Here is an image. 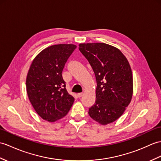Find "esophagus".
<instances>
[{
	"label": "esophagus",
	"mask_w": 161,
	"mask_h": 161,
	"mask_svg": "<svg viewBox=\"0 0 161 161\" xmlns=\"http://www.w3.org/2000/svg\"><path fill=\"white\" fill-rule=\"evenodd\" d=\"M82 95H83V93H78V94L77 95V96L78 97H79V98H80L81 97H82Z\"/></svg>",
	"instance_id": "obj_1"
}]
</instances>
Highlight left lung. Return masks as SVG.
Masks as SVG:
<instances>
[{
    "label": "left lung",
    "mask_w": 161,
    "mask_h": 161,
    "mask_svg": "<svg viewBox=\"0 0 161 161\" xmlns=\"http://www.w3.org/2000/svg\"><path fill=\"white\" fill-rule=\"evenodd\" d=\"M79 50L91 64L97 84L90 117L102 125L113 123L132 97L133 77L128 59L120 50L105 43L80 44Z\"/></svg>",
    "instance_id": "8db88e82"
}]
</instances>
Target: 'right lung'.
<instances>
[{
  "label": "right lung",
  "instance_id": "right-lung-1",
  "mask_svg": "<svg viewBox=\"0 0 161 161\" xmlns=\"http://www.w3.org/2000/svg\"><path fill=\"white\" fill-rule=\"evenodd\" d=\"M76 47L65 44L48 47L30 66L26 80L28 97L44 120L54 122L65 117L74 102V97L65 88L62 73Z\"/></svg>",
  "mask_w": 161,
  "mask_h": 161
}]
</instances>
